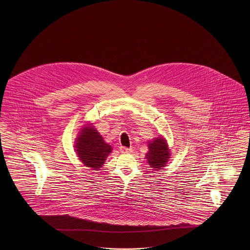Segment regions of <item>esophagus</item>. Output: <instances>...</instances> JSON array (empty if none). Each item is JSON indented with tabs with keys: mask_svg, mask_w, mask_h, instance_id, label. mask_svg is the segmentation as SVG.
Masks as SVG:
<instances>
[{
	"mask_svg": "<svg viewBox=\"0 0 250 250\" xmlns=\"http://www.w3.org/2000/svg\"><path fill=\"white\" fill-rule=\"evenodd\" d=\"M120 151L122 153H130V152H132V149L128 148V147H125V146H121L120 147Z\"/></svg>",
	"mask_w": 250,
	"mask_h": 250,
	"instance_id": "obj_1",
	"label": "esophagus"
}]
</instances>
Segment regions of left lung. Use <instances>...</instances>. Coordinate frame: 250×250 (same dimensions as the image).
I'll use <instances>...</instances> for the list:
<instances>
[{
    "label": "left lung",
    "instance_id": "left-lung-1",
    "mask_svg": "<svg viewBox=\"0 0 250 250\" xmlns=\"http://www.w3.org/2000/svg\"><path fill=\"white\" fill-rule=\"evenodd\" d=\"M148 143V152L146 155L150 167L155 170H159L167 165V162L170 158V152L163 136H160Z\"/></svg>",
    "mask_w": 250,
    "mask_h": 250
}]
</instances>
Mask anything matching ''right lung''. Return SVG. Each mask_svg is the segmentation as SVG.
Listing matches in <instances>:
<instances>
[{"mask_svg":"<svg viewBox=\"0 0 250 250\" xmlns=\"http://www.w3.org/2000/svg\"><path fill=\"white\" fill-rule=\"evenodd\" d=\"M75 147L79 159L92 170H98L102 167L112 152V146L105 143L98 131L89 125L80 131Z\"/></svg>","mask_w":250,"mask_h":250,"instance_id":"1","label":"right lung"}]
</instances>
